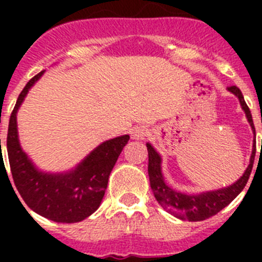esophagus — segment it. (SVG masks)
I'll return each mask as SVG.
<instances>
[{
    "mask_svg": "<svg viewBox=\"0 0 262 262\" xmlns=\"http://www.w3.org/2000/svg\"><path fill=\"white\" fill-rule=\"evenodd\" d=\"M147 135L148 128H145L144 126L134 127V129L131 131V136H133V139H135V140H142V139H144Z\"/></svg>",
    "mask_w": 262,
    "mask_h": 262,
    "instance_id": "34e87169",
    "label": "esophagus"
}]
</instances>
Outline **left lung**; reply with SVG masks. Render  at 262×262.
Wrapping results in <instances>:
<instances>
[{"label":"left lung","instance_id":"obj_1","mask_svg":"<svg viewBox=\"0 0 262 262\" xmlns=\"http://www.w3.org/2000/svg\"><path fill=\"white\" fill-rule=\"evenodd\" d=\"M228 92L237 97L240 106L244 110L245 117L248 119L249 124L252 127V131L256 138V131H254L253 119L249 107L247 106L243 97L242 92L237 86L227 88ZM148 149V176H149V182H151V189L154 191V195L157 202L163 206L164 209L176 217L181 221L189 222H200L205 221L207 217L217 214L223 210L226 206L230 205L236 196L242 193L249 180V176L253 166L254 155H256V139L253 140V148H252L251 160H249L248 168L245 169L242 177L232 185L227 187H222L217 190L206 191L201 194H185L176 191L174 189L166 185L164 180L163 170H161V156L156 152L154 147L149 143H147Z\"/></svg>","mask_w":262,"mask_h":262}]
</instances>
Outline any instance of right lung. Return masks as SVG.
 I'll use <instances>...</instances> for the list:
<instances>
[{
    "mask_svg": "<svg viewBox=\"0 0 262 262\" xmlns=\"http://www.w3.org/2000/svg\"><path fill=\"white\" fill-rule=\"evenodd\" d=\"M43 73L45 71L38 73L23 88L10 115L6 148L11 176L18 193L32 211L57 223H77L99 207L108 176L129 136L122 135L106 140L68 172L39 170L19 144L17 113L29 90Z\"/></svg>",
    "mask_w": 262,
    "mask_h": 262,
    "instance_id": "1",
    "label": "right lung"
}]
</instances>
